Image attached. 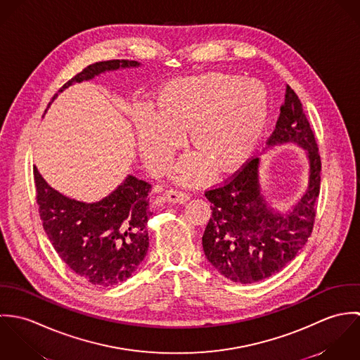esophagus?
<instances>
[{
    "label": "esophagus",
    "mask_w": 360,
    "mask_h": 360,
    "mask_svg": "<svg viewBox=\"0 0 360 360\" xmlns=\"http://www.w3.org/2000/svg\"><path fill=\"white\" fill-rule=\"evenodd\" d=\"M165 197L170 204H184L190 200V195L187 193L179 190H167L165 193Z\"/></svg>",
    "instance_id": "34e87169"
}]
</instances>
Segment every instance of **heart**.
Returning a JSON list of instances; mask_svg holds the SVG:
<instances>
[{
	"label": "heart",
	"instance_id": "heart-1",
	"mask_svg": "<svg viewBox=\"0 0 360 360\" xmlns=\"http://www.w3.org/2000/svg\"><path fill=\"white\" fill-rule=\"evenodd\" d=\"M266 116L267 97L257 82L214 72L177 79L163 89L156 110L139 119L140 153L153 170L162 172L190 129L195 154L179 163L176 179L197 183L210 166L224 173L243 165L257 147Z\"/></svg>",
	"mask_w": 360,
	"mask_h": 360
}]
</instances>
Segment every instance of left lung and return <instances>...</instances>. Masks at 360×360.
Instances as JSON below:
<instances>
[{
	"mask_svg": "<svg viewBox=\"0 0 360 360\" xmlns=\"http://www.w3.org/2000/svg\"><path fill=\"white\" fill-rule=\"evenodd\" d=\"M297 144L307 151L308 187L287 213L264 200L259 183L260 159H250L223 186L205 191L212 216L202 236L210 264L234 283L251 284L283 270L308 243L320 193L321 160L302 103L287 86L284 103L267 147Z\"/></svg>",
	"mask_w": 360,
	"mask_h": 360,
	"instance_id": "obj_1",
	"label": "left lung"
}]
</instances>
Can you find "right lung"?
Listing matches in <instances>:
<instances>
[{
    "label": "right lung",
    "mask_w": 360,
    "mask_h": 360,
    "mask_svg": "<svg viewBox=\"0 0 360 360\" xmlns=\"http://www.w3.org/2000/svg\"><path fill=\"white\" fill-rule=\"evenodd\" d=\"M139 66L137 60L129 59L97 62L72 77L58 93L105 72ZM33 174L43 227L66 266L94 285L110 287L126 281L150 247L147 223L153 216L148 204L151 184L129 174L108 197L87 204L53 190L36 166Z\"/></svg>",
    "instance_id": "1"
}]
</instances>
